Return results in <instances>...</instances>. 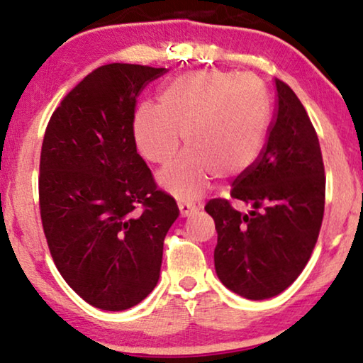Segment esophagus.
Segmentation results:
<instances>
[{
  "instance_id": "34e87169",
  "label": "esophagus",
  "mask_w": 363,
  "mask_h": 363,
  "mask_svg": "<svg viewBox=\"0 0 363 363\" xmlns=\"http://www.w3.org/2000/svg\"><path fill=\"white\" fill-rule=\"evenodd\" d=\"M177 207H179L181 216H187L196 210V203L189 202V200H179V202H177Z\"/></svg>"
}]
</instances>
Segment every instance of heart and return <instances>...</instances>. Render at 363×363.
Returning a JSON list of instances; mask_svg holds the SVG:
<instances>
[{"label":"heart","mask_w":363,"mask_h":363,"mask_svg":"<svg viewBox=\"0 0 363 363\" xmlns=\"http://www.w3.org/2000/svg\"><path fill=\"white\" fill-rule=\"evenodd\" d=\"M270 102L261 81L233 72H189L171 79L158 106L142 104L133 138L150 163L167 164L184 142L189 147L160 172V184L182 199L207 191L215 176L233 177L256 163L266 145Z\"/></svg>","instance_id":"heart-1"}]
</instances>
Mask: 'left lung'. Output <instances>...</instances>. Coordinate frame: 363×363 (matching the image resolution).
<instances>
[{"label": "left lung", "mask_w": 363, "mask_h": 363, "mask_svg": "<svg viewBox=\"0 0 363 363\" xmlns=\"http://www.w3.org/2000/svg\"><path fill=\"white\" fill-rule=\"evenodd\" d=\"M277 107L256 163L233 182L231 199L205 205L215 221V270L226 289L247 300L282 294L310 261L320 236L326 176L316 130L296 94L275 78Z\"/></svg>", "instance_id": "obj_1"}]
</instances>
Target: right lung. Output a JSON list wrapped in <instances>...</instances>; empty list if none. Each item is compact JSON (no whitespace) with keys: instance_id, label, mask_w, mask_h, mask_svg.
Instances as JSON below:
<instances>
[{"instance_id":"1","label":"right lung","mask_w":363,"mask_h":363,"mask_svg":"<svg viewBox=\"0 0 363 363\" xmlns=\"http://www.w3.org/2000/svg\"><path fill=\"white\" fill-rule=\"evenodd\" d=\"M166 72L96 68L63 97L43 135L39 205L48 250L65 282L101 310H128L151 294L179 216L133 138L137 97Z\"/></svg>"}]
</instances>
